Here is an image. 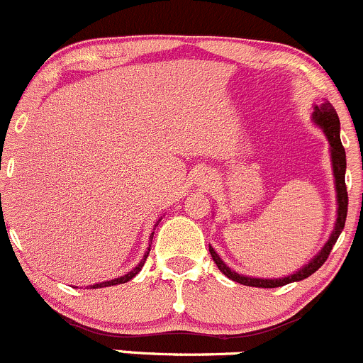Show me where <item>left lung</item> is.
I'll use <instances>...</instances> for the list:
<instances>
[{
  "mask_svg": "<svg viewBox=\"0 0 363 363\" xmlns=\"http://www.w3.org/2000/svg\"><path fill=\"white\" fill-rule=\"evenodd\" d=\"M313 118H315L316 124L321 125L323 129L325 136H327L328 143H330V154H332V167H334V177H335V190H337V222H335V229L334 233L330 234V239L327 241V245L323 246V250L311 260L308 265L297 271L292 276H286V278H279V279H262V278H248V276H241L238 272L230 271L223 260L220 259L218 253L209 246V253H211V259L213 262L216 264V267L230 278L233 281L241 283V285L246 286H259V289H276V286H283V285H289L292 281H301V279L308 278L311 276L313 272H316L321 265L325 264V260L328 259L330 255L332 248H334L335 241L337 238L341 236L342 229H345V223H346V215H348V190H346V182H345V174H346V152L345 147L341 143V136H339V117L335 113L334 106L330 103L325 101L321 106H315V113H313Z\"/></svg>",
  "mask_w": 363,
  "mask_h": 363,
  "instance_id": "obj_1",
  "label": "left lung"
}]
</instances>
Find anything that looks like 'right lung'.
I'll use <instances>...</instances> for the list:
<instances>
[{
	"instance_id": "1",
	"label": "right lung",
	"mask_w": 363,
	"mask_h": 363,
	"mask_svg": "<svg viewBox=\"0 0 363 363\" xmlns=\"http://www.w3.org/2000/svg\"><path fill=\"white\" fill-rule=\"evenodd\" d=\"M154 238V236H152ZM148 253H150V248H148V252L145 253V257H143V260H141L140 264H138V267H134L133 271L129 272V274H125V276H122V278H117V279H111V281H103V283H96V285H91V286H87V289H103V286H113V285H121V283H127L129 281V279H133L134 276L138 274V272L141 271V267H143L145 265V260H147V257H148Z\"/></svg>"
}]
</instances>
